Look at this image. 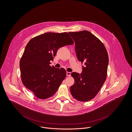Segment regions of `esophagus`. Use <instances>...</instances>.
I'll list each match as a JSON object with an SVG mask.
<instances>
[{
    "label": "esophagus",
    "mask_w": 132,
    "mask_h": 132,
    "mask_svg": "<svg viewBox=\"0 0 132 132\" xmlns=\"http://www.w3.org/2000/svg\"><path fill=\"white\" fill-rule=\"evenodd\" d=\"M67 76H68V77H70V76H71V73H70V72L67 71Z\"/></svg>",
    "instance_id": "esophagus-1"
}]
</instances>
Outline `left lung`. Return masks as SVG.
<instances>
[{"label":"left lung","mask_w":132,"mask_h":132,"mask_svg":"<svg viewBox=\"0 0 132 132\" xmlns=\"http://www.w3.org/2000/svg\"><path fill=\"white\" fill-rule=\"evenodd\" d=\"M75 42V50L79 62L84 63L82 73H71L75 84L70 88L72 97L87 102L96 97L107 76L109 56L103 43L87 30L70 32Z\"/></svg>","instance_id":"left-lung-1"}]
</instances>
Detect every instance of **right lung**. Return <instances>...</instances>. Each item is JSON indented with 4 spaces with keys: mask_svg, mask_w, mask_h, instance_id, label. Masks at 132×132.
<instances>
[{
    "mask_svg": "<svg viewBox=\"0 0 132 132\" xmlns=\"http://www.w3.org/2000/svg\"><path fill=\"white\" fill-rule=\"evenodd\" d=\"M73 44L67 32H46L27 43L19 62L21 80L37 98H47L57 91L67 72L63 68L50 66V61L60 47Z\"/></svg>",
    "mask_w": 132,
    "mask_h": 132,
    "instance_id": "obj_1",
    "label": "right lung"
}]
</instances>
